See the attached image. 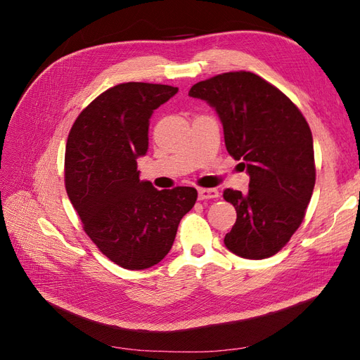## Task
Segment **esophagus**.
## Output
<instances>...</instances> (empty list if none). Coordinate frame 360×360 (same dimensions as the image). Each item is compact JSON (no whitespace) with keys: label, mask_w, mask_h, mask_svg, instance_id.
Wrapping results in <instances>:
<instances>
[{"label":"esophagus","mask_w":360,"mask_h":360,"mask_svg":"<svg viewBox=\"0 0 360 360\" xmlns=\"http://www.w3.org/2000/svg\"><path fill=\"white\" fill-rule=\"evenodd\" d=\"M219 197V192L213 188H201L198 189V200H213Z\"/></svg>","instance_id":"esophagus-1"}]
</instances>
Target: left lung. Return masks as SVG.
Instances as JSON below:
<instances>
[{
	"label": "left lung",
	"mask_w": 360,
	"mask_h": 360,
	"mask_svg": "<svg viewBox=\"0 0 360 360\" xmlns=\"http://www.w3.org/2000/svg\"><path fill=\"white\" fill-rule=\"evenodd\" d=\"M189 96L213 106L228 153L249 174L246 193L225 189L237 219L224 238L233 254L263 259L278 254L300 226L315 184L307 120L275 85L252 72H228L195 84Z\"/></svg>",
	"instance_id": "obj_1"
}]
</instances>
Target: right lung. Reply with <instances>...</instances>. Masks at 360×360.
<instances>
[{
	"label": "right lung",
	"mask_w": 360,
	"mask_h": 360,
	"mask_svg": "<svg viewBox=\"0 0 360 360\" xmlns=\"http://www.w3.org/2000/svg\"><path fill=\"white\" fill-rule=\"evenodd\" d=\"M177 86L124 82L82 110L70 129L64 183L82 228L112 263L143 270L165 258L195 188L158 191L139 180L136 159L148 148L150 117Z\"/></svg>",
	"instance_id": "obj_1"
}]
</instances>
